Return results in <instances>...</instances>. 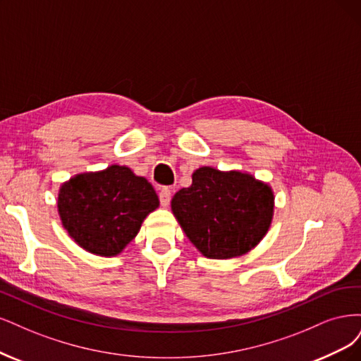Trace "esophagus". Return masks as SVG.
Returning a JSON list of instances; mask_svg holds the SVG:
<instances>
[{
    "label": "esophagus",
    "instance_id": "1",
    "mask_svg": "<svg viewBox=\"0 0 361 361\" xmlns=\"http://www.w3.org/2000/svg\"><path fill=\"white\" fill-rule=\"evenodd\" d=\"M159 200H160V204H161V207H168L169 205V202H171V190L169 189H161L160 192H159Z\"/></svg>",
    "mask_w": 361,
    "mask_h": 361
}]
</instances>
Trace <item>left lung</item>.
I'll return each instance as SVG.
<instances>
[{
	"mask_svg": "<svg viewBox=\"0 0 361 361\" xmlns=\"http://www.w3.org/2000/svg\"><path fill=\"white\" fill-rule=\"evenodd\" d=\"M171 210L184 234L204 257H243L265 237L274 213L269 183L243 171L202 166L192 185L173 195Z\"/></svg>",
	"mask_w": 361,
	"mask_h": 361,
	"instance_id": "left-lung-1",
	"label": "left lung"
}]
</instances>
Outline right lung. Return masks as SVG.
<instances>
[{
    "label": "right lung",
    "mask_w": 361,
    "mask_h": 361,
    "mask_svg": "<svg viewBox=\"0 0 361 361\" xmlns=\"http://www.w3.org/2000/svg\"><path fill=\"white\" fill-rule=\"evenodd\" d=\"M58 214L67 234L84 250L117 257L159 207L147 178L127 166L76 173L58 190Z\"/></svg>",
    "instance_id": "add662e5"
}]
</instances>
